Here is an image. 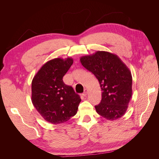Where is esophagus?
I'll list each match as a JSON object with an SVG mask.
<instances>
[{"label": "esophagus", "instance_id": "esophagus-1", "mask_svg": "<svg viewBox=\"0 0 159 159\" xmlns=\"http://www.w3.org/2000/svg\"><path fill=\"white\" fill-rule=\"evenodd\" d=\"M88 90L87 89H84V93H83V96H84V97H85V96H86V95H87V94H88Z\"/></svg>", "mask_w": 159, "mask_h": 159}]
</instances>
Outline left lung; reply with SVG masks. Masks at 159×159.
I'll use <instances>...</instances> for the list:
<instances>
[{
    "label": "left lung",
    "mask_w": 159,
    "mask_h": 159,
    "mask_svg": "<svg viewBox=\"0 0 159 159\" xmlns=\"http://www.w3.org/2000/svg\"><path fill=\"white\" fill-rule=\"evenodd\" d=\"M80 61L94 74L102 89V101L95 106L97 113L111 121L123 116L132 96V75L128 67L117 55L105 51L81 56Z\"/></svg>",
    "instance_id": "1"
}]
</instances>
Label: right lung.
<instances>
[{
    "label": "right lung",
    "mask_w": 159,
    "mask_h": 159,
    "mask_svg": "<svg viewBox=\"0 0 159 159\" xmlns=\"http://www.w3.org/2000/svg\"><path fill=\"white\" fill-rule=\"evenodd\" d=\"M73 62L70 57L51 60L41 67L32 80V102L41 116L52 124L65 123L78 111L80 96L63 81Z\"/></svg>",
    "instance_id": "right-lung-1"
}]
</instances>
